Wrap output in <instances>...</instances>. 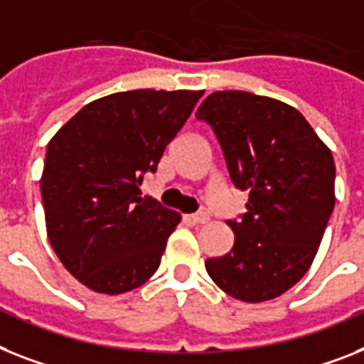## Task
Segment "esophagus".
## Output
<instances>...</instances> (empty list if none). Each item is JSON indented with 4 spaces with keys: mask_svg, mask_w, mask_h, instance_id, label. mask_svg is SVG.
<instances>
[{
    "mask_svg": "<svg viewBox=\"0 0 364 364\" xmlns=\"http://www.w3.org/2000/svg\"><path fill=\"white\" fill-rule=\"evenodd\" d=\"M208 214H204V212H199V214H191L189 215V221L191 223H197V225H203V223H208Z\"/></svg>",
    "mask_w": 364,
    "mask_h": 364,
    "instance_id": "esophagus-1",
    "label": "esophagus"
}]
</instances>
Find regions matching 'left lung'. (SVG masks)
<instances>
[{
	"label": "left lung",
	"mask_w": 364,
	"mask_h": 364,
	"mask_svg": "<svg viewBox=\"0 0 364 364\" xmlns=\"http://www.w3.org/2000/svg\"><path fill=\"white\" fill-rule=\"evenodd\" d=\"M218 137L245 214L227 219L234 245L204 266L225 294L268 301L311 268L335 208V161L292 106L245 91H218L197 109Z\"/></svg>",
	"instance_id": "left-lung-1"
}]
</instances>
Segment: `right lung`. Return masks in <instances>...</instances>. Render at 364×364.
<instances>
[{
    "label": "right lung",
    "instance_id": "add662e5",
    "mask_svg": "<svg viewBox=\"0 0 364 364\" xmlns=\"http://www.w3.org/2000/svg\"><path fill=\"white\" fill-rule=\"evenodd\" d=\"M203 91L115 92L81 107L48 143L41 178L48 240L87 288L124 294L161 262L180 215L139 186Z\"/></svg>",
    "mask_w": 364,
    "mask_h": 364
}]
</instances>
